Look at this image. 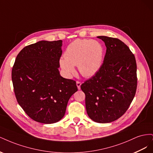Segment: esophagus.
<instances>
[{
  "label": "esophagus",
  "instance_id": "1",
  "mask_svg": "<svg viewBox=\"0 0 153 153\" xmlns=\"http://www.w3.org/2000/svg\"><path fill=\"white\" fill-rule=\"evenodd\" d=\"M76 86L78 87V89H80V86H81V82H76Z\"/></svg>",
  "mask_w": 153,
  "mask_h": 153
}]
</instances>
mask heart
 <instances>
[{
    "label": "heart",
    "mask_w": 153,
    "mask_h": 153,
    "mask_svg": "<svg viewBox=\"0 0 153 153\" xmlns=\"http://www.w3.org/2000/svg\"><path fill=\"white\" fill-rule=\"evenodd\" d=\"M103 55L104 48L99 41L76 39L68 46L64 58L60 59V66L68 77L75 73V66H78V71L82 76L91 77L100 69Z\"/></svg>",
    "instance_id": "b5f03b06"
}]
</instances>
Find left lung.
<instances>
[{
  "mask_svg": "<svg viewBox=\"0 0 153 153\" xmlns=\"http://www.w3.org/2000/svg\"><path fill=\"white\" fill-rule=\"evenodd\" d=\"M106 47L103 63L96 75L85 82V107L94 122L108 123L126 112L135 95L137 64L128 46L117 38L101 36Z\"/></svg>",
  "mask_w": 153,
  "mask_h": 153,
  "instance_id": "1",
  "label": "left lung"
}]
</instances>
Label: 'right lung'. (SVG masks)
I'll list each match as a JSON object with an SVG mask.
<instances>
[{"label":"right lung","mask_w":153,"mask_h":153,"mask_svg":"<svg viewBox=\"0 0 153 153\" xmlns=\"http://www.w3.org/2000/svg\"><path fill=\"white\" fill-rule=\"evenodd\" d=\"M62 41H40L18 54L12 69L14 91L18 104L34 121H59L71 96L78 91L76 82L59 71Z\"/></svg>","instance_id":"1"}]
</instances>
